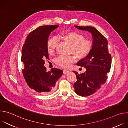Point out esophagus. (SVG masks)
I'll return each mask as SVG.
<instances>
[{"mask_svg":"<svg viewBox=\"0 0 128 128\" xmlns=\"http://www.w3.org/2000/svg\"><path fill=\"white\" fill-rule=\"evenodd\" d=\"M69 70H66V69H64V70H63V74H68V73L69 72Z\"/></svg>","mask_w":128,"mask_h":128,"instance_id":"34e87169","label":"esophagus"}]
</instances>
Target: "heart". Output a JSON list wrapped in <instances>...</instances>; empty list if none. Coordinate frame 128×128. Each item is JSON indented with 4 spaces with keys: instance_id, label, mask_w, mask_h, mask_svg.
<instances>
[{
    "instance_id": "heart-1",
    "label": "heart",
    "mask_w": 128,
    "mask_h": 128,
    "mask_svg": "<svg viewBox=\"0 0 128 128\" xmlns=\"http://www.w3.org/2000/svg\"><path fill=\"white\" fill-rule=\"evenodd\" d=\"M58 38L70 44V53L74 54L79 59L86 57L92 48L90 42L84 39L83 35L75 31H68L61 33L59 35ZM58 42L55 38H52L48 40L46 48L49 54L54 53ZM76 60V57L74 55L67 57L61 56L54 60V62L60 67L68 68L72 64L75 62Z\"/></svg>"
}]
</instances>
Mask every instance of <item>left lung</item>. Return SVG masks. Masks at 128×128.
<instances>
[{"label": "left lung", "mask_w": 128, "mask_h": 128, "mask_svg": "<svg viewBox=\"0 0 128 128\" xmlns=\"http://www.w3.org/2000/svg\"><path fill=\"white\" fill-rule=\"evenodd\" d=\"M75 27L90 32L93 36L92 48L88 55L80 60L76 65L84 66L86 71L82 74L74 72L77 81L74 84V91L78 95L86 97L95 93L107 78L112 65L111 54L108 52L106 38L95 28L90 26Z\"/></svg>", "instance_id": "1"}]
</instances>
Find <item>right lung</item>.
I'll list each match as a JSON object with an SVG mask.
<instances>
[{
    "label": "right lung",
    "instance_id": "obj_1",
    "mask_svg": "<svg viewBox=\"0 0 128 128\" xmlns=\"http://www.w3.org/2000/svg\"><path fill=\"white\" fill-rule=\"evenodd\" d=\"M59 25L42 26L30 32L22 50L21 61L24 64L23 74L28 86L36 92L46 94L52 93L63 71L52 68L46 71L44 59H48L46 44L51 32Z\"/></svg>",
    "mask_w": 128,
    "mask_h": 128
}]
</instances>
